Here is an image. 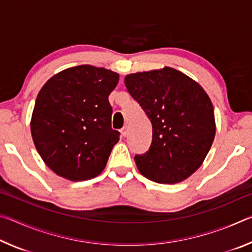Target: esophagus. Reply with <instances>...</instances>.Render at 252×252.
<instances>
[{
  "label": "esophagus",
  "mask_w": 252,
  "mask_h": 252,
  "mask_svg": "<svg viewBox=\"0 0 252 252\" xmlns=\"http://www.w3.org/2000/svg\"><path fill=\"white\" fill-rule=\"evenodd\" d=\"M121 133H122L123 136H126L127 134H129V127H127L126 126H123L121 129Z\"/></svg>",
  "instance_id": "34e87169"
}]
</instances>
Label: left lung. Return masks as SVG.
Here are the masks:
<instances>
[{
  "label": "left lung",
  "instance_id": "obj_1",
  "mask_svg": "<svg viewBox=\"0 0 252 252\" xmlns=\"http://www.w3.org/2000/svg\"><path fill=\"white\" fill-rule=\"evenodd\" d=\"M125 83L152 125V142L134 157L140 173L173 185L189 178L206 159L216 135L210 97L201 85L172 67L127 74Z\"/></svg>",
  "mask_w": 252,
  "mask_h": 252
}]
</instances>
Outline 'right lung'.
<instances>
[{
	"mask_svg": "<svg viewBox=\"0 0 252 252\" xmlns=\"http://www.w3.org/2000/svg\"><path fill=\"white\" fill-rule=\"evenodd\" d=\"M119 74L79 65L53 75L36 96L31 119L34 146L45 164L71 181L103 171L120 133L111 127L109 94Z\"/></svg>",
	"mask_w": 252,
	"mask_h": 252,
	"instance_id": "add662e5",
	"label": "right lung"
}]
</instances>
